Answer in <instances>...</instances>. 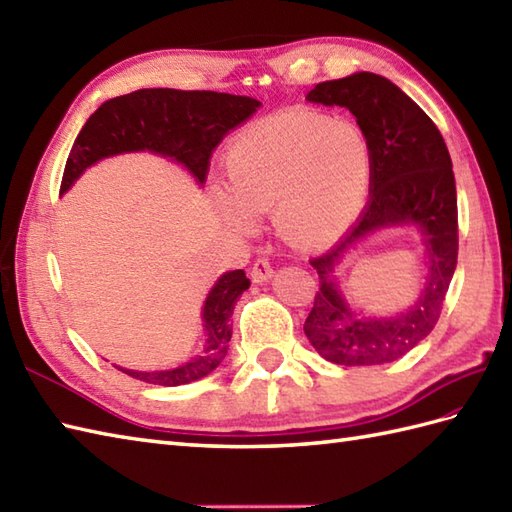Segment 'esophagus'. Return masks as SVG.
Wrapping results in <instances>:
<instances>
[{"label": "esophagus", "mask_w": 512, "mask_h": 512, "mask_svg": "<svg viewBox=\"0 0 512 512\" xmlns=\"http://www.w3.org/2000/svg\"><path fill=\"white\" fill-rule=\"evenodd\" d=\"M273 275H275V270H273V266H270V262H268L266 257L257 259V262L253 264V268H250V279H253L255 284H264V281L273 279Z\"/></svg>", "instance_id": "obj_1"}]
</instances>
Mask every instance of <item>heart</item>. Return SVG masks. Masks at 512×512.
<instances>
[{"label": "heart", "mask_w": 512, "mask_h": 512, "mask_svg": "<svg viewBox=\"0 0 512 512\" xmlns=\"http://www.w3.org/2000/svg\"><path fill=\"white\" fill-rule=\"evenodd\" d=\"M372 180V147L361 127L312 110H290L239 134L226 151L217 211L242 231L250 213L273 211L297 244L339 235L361 213Z\"/></svg>", "instance_id": "heart-1"}]
</instances>
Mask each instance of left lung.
Returning a JSON list of instances; mask_svg holds the SVG:
<instances>
[{"label": "left lung", "mask_w": 512, "mask_h": 512, "mask_svg": "<svg viewBox=\"0 0 512 512\" xmlns=\"http://www.w3.org/2000/svg\"><path fill=\"white\" fill-rule=\"evenodd\" d=\"M306 99L347 107L372 147L369 202L358 222L325 255L310 259L319 292L303 323L325 361L345 367L398 361L440 319L458 264V195L449 149L436 123L398 85L374 72H356L314 85ZM416 225L428 246L430 275L417 303L394 318H358L338 292L333 270L342 255L380 227Z\"/></svg>", "instance_id": "left-lung-1"}]
</instances>
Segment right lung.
<instances>
[{"instance_id":"obj_1","label":"right lung","mask_w":512,"mask_h":512,"mask_svg":"<svg viewBox=\"0 0 512 512\" xmlns=\"http://www.w3.org/2000/svg\"><path fill=\"white\" fill-rule=\"evenodd\" d=\"M259 105L262 103L250 96L206 90L151 88L116 96L105 101L76 136L65 162L61 193L68 191L94 162L129 151H151L162 158H171L187 169L195 182L204 184L213 149L231 129L248 121ZM248 286L250 281L244 270H231L215 281L202 308L206 330L204 350L191 361L162 372L118 369L143 383L162 387L187 385L209 376L228 352V341L233 334L231 314L235 301Z\"/></svg>"}]
</instances>
